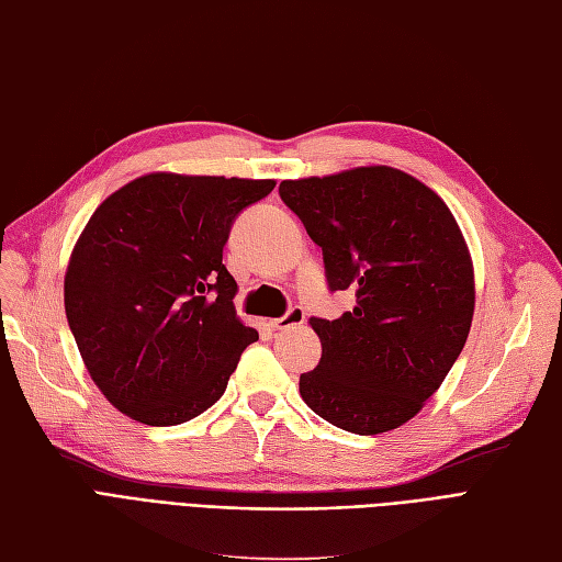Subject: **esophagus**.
Returning <instances> with one entry per match:
<instances>
[{"label": "esophagus", "mask_w": 562, "mask_h": 562, "mask_svg": "<svg viewBox=\"0 0 562 562\" xmlns=\"http://www.w3.org/2000/svg\"><path fill=\"white\" fill-rule=\"evenodd\" d=\"M303 322H305L303 307H292V311H289L284 317H278V319L270 322V327H273V329H286V327H296V324H303Z\"/></svg>", "instance_id": "34e87169"}]
</instances>
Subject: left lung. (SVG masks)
I'll use <instances>...</instances> for the list:
<instances>
[{
  "mask_svg": "<svg viewBox=\"0 0 562 562\" xmlns=\"http://www.w3.org/2000/svg\"><path fill=\"white\" fill-rule=\"evenodd\" d=\"M284 205L322 247L331 292L355 289L338 319L311 317L319 364L303 402L327 423L371 437L402 427L437 392L474 317V263L441 198L396 168L284 179Z\"/></svg>",
  "mask_w": 562,
  "mask_h": 562,
  "instance_id": "obj_1",
  "label": "left lung"
}]
</instances>
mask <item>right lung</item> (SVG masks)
<instances>
[{
    "label": "right lung",
    "instance_id": "right-lung-1",
    "mask_svg": "<svg viewBox=\"0 0 562 562\" xmlns=\"http://www.w3.org/2000/svg\"><path fill=\"white\" fill-rule=\"evenodd\" d=\"M273 179L151 172L90 216L65 273V313L93 383L114 408L182 425L210 408L257 329L235 315L222 263L231 224Z\"/></svg>",
    "mask_w": 562,
    "mask_h": 562
}]
</instances>
